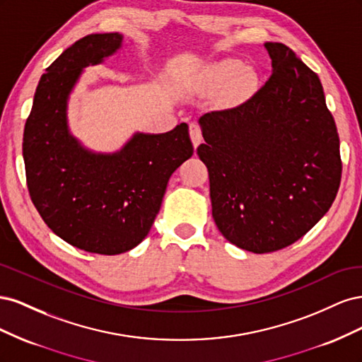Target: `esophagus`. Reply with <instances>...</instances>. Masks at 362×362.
Returning <instances> with one entry per match:
<instances>
[{
	"mask_svg": "<svg viewBox=\"0 0 362 362\" xmlns=\"http://www.w3.org/2000/svg\"><path fill=\"white\" fill-rule=\"evenodd\" d=\"M189 131H190V139L193 141V146L198 148L199 144L202 141V131H201V127L198 124H190L189 127Z\"/></svg>",
	"mask_w": 362,
	"mask_h": 362,
	"instance_id": "esophagus-1",
	"label": "esophagus"
}]
</instances>
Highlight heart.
Masks as SVG:
<instances>
[{
	"mask_svg": "<svg viewBox=\"0 0 362 362\" xmlns=\"http://www.w3.org/2000/svg\"><path fill=\"white\" fill-rule=\"evenodd\" d=\"M206 81L213 87H223L231 82L228 87V95L238 98L254 89L257 76L250 69H246L242 62L226 59L211 64L206 69Z\"/></svg>",
	"mask_w": 362,
	"mask_h": 362,
	"instance_id": "heart-1",
	"label": "heart"
}]
</instances>
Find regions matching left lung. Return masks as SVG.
<instances>
[{
  "mask_svg": "<svg viewBox=\"0 0 362 362\" xmlns=\"http://www.w3.org/2000/svg\"><path fill=\"white\" fill-rule=\"evenodd\" d=\"M264 48L273 68L266 84L243 104L199 119L214 222L254 254L308 233L331 208L343 169L319 76L284 43Z\"/></svg>",
  "mask_w": 362,
  "mask_h": 362,
  "instance_id": "left-lung-1",
  "label": "left lung"
}]
</instances>
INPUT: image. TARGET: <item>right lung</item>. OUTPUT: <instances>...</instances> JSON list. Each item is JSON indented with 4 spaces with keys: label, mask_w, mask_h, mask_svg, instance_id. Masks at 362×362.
Listing matches in <instances>:
<instances>
[{
    "label": "right lung",
    "mask_w": 362,
    "mask_h": 362,
    "mask_svg": "<svg viewBox=\"0 0 362 362\" xmlns=\"http://www.w3.org/2000/svg\"><path fill=\"white\" fill-rule=\"evenodd\" d=\"M122 45V35L76 40L40 76L24 128L27 187L43 222L86 252L117 255L151 231L170 175L193 156L189 125L136 133L113 154L86 149L68 128V98L83 68Z\"/></svg>",
    "instance_id": "right-lung-1"
}]
</instances>
